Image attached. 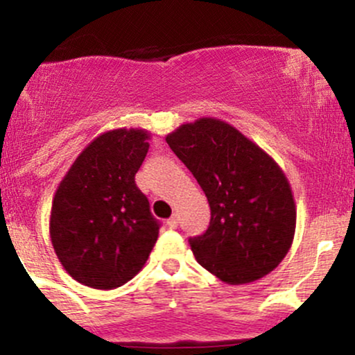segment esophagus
<instances>
[{
  "label": "esophagus",
  "mask_w": 355,
  "mask_h": 355,
  "mask_svg": "<svg viewBox=\"0 0 355 355\" xmlns=\"http://www.w3.org/2000/svg\"><path fill=\"white\" fill-rule=\"evenodd\" d=\"M166 225H168L170 229H175V227L178 225V217H177V215H172V217L166 220Z\"/></svg>",
  "instance_id": "1"
}]
</instances>
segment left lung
I'll use <instances>...</instances> for the list:
<instances>
[{
	"label": "left lung",
	"mask_w": 355,
	"mask_h": 355,
	"mask_svg": "<svg viewBox=\"0 0 355 355\" xmlns=\"http://www.w3.org/2000/svg\"><path fill=\"white\" fill-rule=\"evenodd\" d=\"M165 140L210 205L209 229L189 239L197 262L230 285L270 274L291 250L295 234L294 195L282 168L218 118L180 125Z\"/></svg>",
	"instance_id": "8db88e82"
}]
</instances>
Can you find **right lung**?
I'll list each match as a JSON object with an SVG mask.
<instances>
[{"mask_svg": "<svg viewBox=\"0 0 355 355\" xmlns=\"http://www.w3.org/2000/svg\"><path fill=\"white\" fill-rule=\"evenodd\" d=\"M150 133L116 128L85 146L56 189L50 237L61 266L76 282L112 291L145 266L160 223L135 173L150 148Z\"/></svg>", "mask_w": 355, "mask_h": 355, "instance_id": "1", "label": "right lung"}]
</instances>
